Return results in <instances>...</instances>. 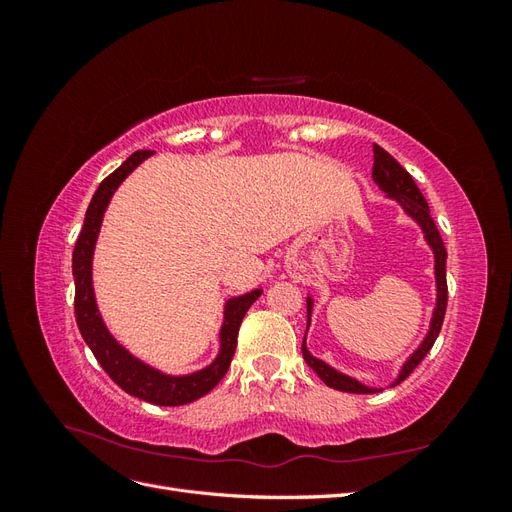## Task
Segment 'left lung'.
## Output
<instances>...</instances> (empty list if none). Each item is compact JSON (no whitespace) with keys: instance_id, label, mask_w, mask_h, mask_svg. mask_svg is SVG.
<instances>
[{"instance_id":"1","label":"left lung","mask_w":512,"mask_h":512,"mask_svg":"<svg viewBox=\"0 0 512 512\" xmlns=\"http://www.w3.org/2000/svg\"><path fill=\"white\" fill-rule=\"evenodd\" d=\"M374 177L378 188L386 194V198L393 200V203L399 205V209L404 211L408 218L421 228L423 239L427 243V247L433 254V277H436V305H433L431 312V320H429V329L423 337V342L416 346V350L408 356L401 365L397 378L391 382V386H397L401 380H406L414 367L425 359V354L431 350V346L436 344V339L440 335L442 322H444V312H446V299H448V290H446V250L440 232L431 220L429 213V205L427 200L423 198L421 190L416 188L414 179L410 177L408 170L401 166L389 151H384L380 145H374ZM312 314H314V297L307 294V329H305V337H303V359L305 363L312 367L316 374L322 378V382L331 386V389L337 391H346V393H380L384 391L382 386H369L365 382H361L359 378H354L350 374H344V371L335 369L333 365H329L327 361L318 359L307 348V331L312 327Z\"/></svg>"}]
</instances>
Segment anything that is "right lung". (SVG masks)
Returning a JSON list of instances; mask_svg holds the SVG:
<instances>
[{"instance_id":"obj_1","label":"right lung","mask_w":512,"mask_h":512,"mask_svg":"<svg viewBox=\"0 0 512 512\" xmlns=\"http://www.w3.org/2000/svg\"><path fill=\"white\" fill-rule=\"evenodd\" d=\"M153 151H136L123 162L115 173L108 175L91 198L85 213V222L79 239L74 245L72 254V275H74V314L79 331L85 339L89 350L94 352L98 363L119 384L128 395H134L149 404L156 406H183L196 401L198 397L207 395L215 384H218L228 371L232 354L237 348V333L243 322L247 309L262 294V288H254L239 297H228L224 301L222 327L218 333L220 348L215 359L190 374H166V371L149 365L147 361L138 359L119 339L108 331L102 312L98 307L96 290H94V254L100 237V228L104 213L111 205L119 185L128 179L134 168L141 166Z\"/></svg>"}]
</instances>
